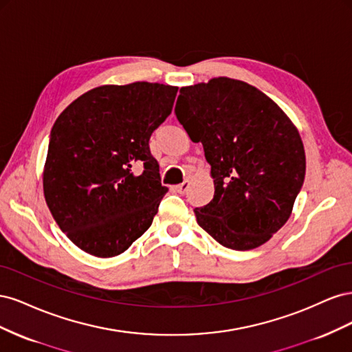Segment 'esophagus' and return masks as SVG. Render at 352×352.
I'll use <instances>...</instances> for the list:
<instances>
[{
    "label": "esophagus",
    "instance_id": "obj_1",
    "mask_svg": "<svg viewBox=\"0 0 352 352\" xmlns=\"http://www.w3.org/2000/svg\"><path fill=\"white\" fill-rule=\"evenodd\" d=\"M188 188H189V182H186V180H185L184 184H180V185L176 186V190H177L179 194H185L186 190H188Z\"/></svg>",
    "mask_w": 352,
    "mask_h": 352
}]
</instances>
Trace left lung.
<instances>
[{
	"label": "left lung",
	"mask_w": 352,
	"mask_h": 352,
	"mask_svg": "<svg viewBox=\"0 0 352 352\" xmlns=\"http://www.w3.org/2000/svg\"><path fill=\"white\" fill-rule=\"evenodd\" d=\"M175 114L204 146L214 197L195 208L220 245L248 251L289 219L305 176L300 132L267 95L242 80L214 78L180 88Z\"/></svg>",
	"instance_id": "left-lung-1"
}]
</instances>
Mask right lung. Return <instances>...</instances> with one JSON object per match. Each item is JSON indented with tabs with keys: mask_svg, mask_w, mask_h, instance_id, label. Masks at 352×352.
Instances as JSON below:
<instances>
[{
	"mask_svg": "<svg viewBox=\"0 0 352 352\" xmlns=\"http://www.w3.org/2000/svg\"><path fill=\"white\" fill-rule=\"evenodd\" d=\"M177 87L102 85L80 95L52 126L42 175L47 206L82 251L116 257L144 235L167 188L150 153Z\"/></svg>",
	"mask_w": 352,
	"mask_h": 352,
	"instance_id": "add662e5",
	"label": "right lung"
}]
</instances>
